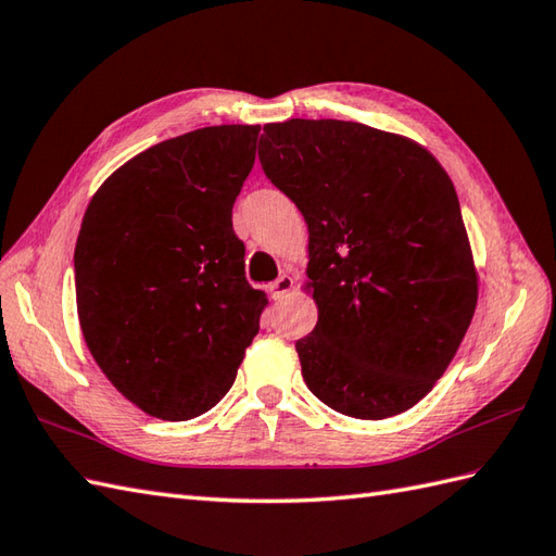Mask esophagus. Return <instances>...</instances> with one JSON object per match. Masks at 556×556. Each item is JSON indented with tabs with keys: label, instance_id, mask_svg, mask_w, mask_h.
I'll return each instance as SVG.
<instances>
[{
	"label": "esophagus",
	"instance_id": "34e87169",
	"mask_svg": "<svg viewBox=\"0 0 556 556\" xmlns=\"http://www.w3.org/2000/svg\"><path fill=\"white\" fill-rule=\"evenodd\" d=\"M291 289H293V277H289V275H281L279 279H275L273 283H269V295H273L275 301H281L283 295H289L291 293Z\"/></svg>",
	"mask_w": 556,
	"mask_h": 556
}]
</instances>
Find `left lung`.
<instances>
[{"label": "left lung", "mask_w": 556, "mask_h": 556, "mask_svg": "<svg viewBox=\"0 0 556 556\" xmlns=\"http://www.w3.org/2000/svg\"><path fill=\"white\" fill-rule=\"evenodd\" d=\"M269 182L307 225L313 333L295 341L321 403L355 419L415 407L443 377L476 301L457 191L417 141L345 121L269 123Z\"/></svg>", "instance_id": "left-lung-1"}]
</instances>
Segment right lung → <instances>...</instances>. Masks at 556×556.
Returning a JSON list of instances; mask_svg holds the SVG:
<instances>
[{
    "mask_svg": "<svg viewBox=\"0 0 556 556\" xmlns=\"http://www.w3.org/2000/svg\"><path fill=\"white\" fill-rule=\"evenodd\" d=\"M261 125H213L121 165L89 201L75 243L77 317L99 369L165 421L215 407L267 303L231 229Z\"/></svg>",
    "mask_w": 556,
    "mask_h": 556,
    "instance_id": "1",
    "label": "right lung"
}]
</instances>
